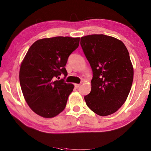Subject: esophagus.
<instances>
[{"label":"esophagus","mask_w":151,"mask_h":151,"mask_svg":"<svg viewBox=\"0 0 151 151\" xmlns=\"http://www.w3.org/2000/svg\"><path fill=\"white\" fill-rule=\"evenodd\" d=\"M74 86H75V87H76V88H78L79 87L81 86V84H74Z\"/></svg>","instance_id":"obj_1"}]
</instances>
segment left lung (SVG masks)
I'll return each instance as SVG.
<instances>
[{"label": "left lung", "instance_id": "obj_1", "mask_svg": "<svg viewBox=\"0 0 151 151\" xmlns=\"http://www.w3.org/2000/svg\"><path fill=\"white\" fill-rule=\"evenodd\" d=\"M81 45L93 73L91 91L84 96L87 106L98 115H111L131 89L134 68L129 53L122 41L104 35L81 37Z\"/></svg>", "mask_w": 151, "mask_h": 151}]
</instances>
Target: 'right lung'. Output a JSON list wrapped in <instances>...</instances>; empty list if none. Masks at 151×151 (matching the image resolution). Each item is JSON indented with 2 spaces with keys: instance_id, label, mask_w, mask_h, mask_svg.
Wrapping results in <instances>:
<instances>
[{
  "instance_id": "right-lung-1",
  "label": "right lung",
  "mask_w": 151,
  "mask_h": 151,
  "mask_svg": "<svg viewBox=\"0 0 151 151\" xmlns=\"http://www.w3.org/2000/svg\"><path fill=\"white\" fill-rule=\"evenodd\" d=\"M80 38L68 36L38 40L31 45L22 60L19 81L27 104L37 115L53 118L66 106L74 86L64 80H55L62 74L70 55L79 47Z\"/></svg>"
}]
</instances>
